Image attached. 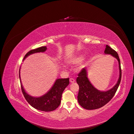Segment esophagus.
<instances>
[{"label": "esophagus", "instance_id": "obj_1", "mask_svg": "<svg viewBox=\"0 0 134 134\" xmlns=\"http://www.w3.org/2000/svg\"><path fill=\"white\" fill-rule=\"evenodd\" d=\"M69 81H70V82H71V83H73V82H75V80L74 79H73V78H71V79H69Z\"/></svg>", "mask_w": 134, "mask_h": 134}]
</instances>
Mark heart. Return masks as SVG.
Wrapping results in <instances>:
<instances>
[{
	"instance_id": "heart-1",
	"label": "heart",
	"mask_w": 134,
	"mask_h": 134,
	"mask_svg": "<svg viewBox=\"0 0 134 134\" xmlns=\"http://www.w3.org/2000/svg\"><path fill=\"white\" fill-rule=\"evenodd\" d=\"M84 56L82 54H78L72 56L66 59V62L70 66H75L79 65L83 60Z\"/></svg>"
}]
</instances>
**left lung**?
<instances>
[{"label":"left lung","instance_id":"left-lung-1","mask_svg":"<svg viewBox=\"0 0 134 134\" xmlns=\"http://www.w3.org/2000/svg\"><path fill=\"white\" fill-rule=\"evenodd\" d=\"M105 54H110L116 58L119 65V78L116 85L110 90L103 91L97 89L89 80L86 67L83 68L78 75L76 82L79 85V91L78 101L80 106L87 110H94L103 107L114 96L121 80L122 72L120 60L117 53L107 45L104 51Z\"/></svg>","mask_w":134,"mask_h":134}]
</instances>
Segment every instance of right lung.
Listing matches in <instances>:
<instances>
[{"label": "right lung", "mask_w": 134, "mask_h": 134, "mask_svg": "<svg viewBox=\"0 0 134 134\" xmlns=\"http://www.w3.org/2000/svg\"><path fill=\"white\" fill-rule=\"evenodd\" d=\"M47 49V47L44 46L33 49L26 53L23 60L31 54L37 53H43L46 51ZM20 69L19 71V76L21 88H22V91L25 99L28 103L35 109L42 111H52L58 108L61 103V97L63 91L69 83V78L57 79L55 80L53 86L46 94L40 97H32L26 92L23 86L20 79Z\"/></svg>", "instance_id": "right-lung-1"}]
</instances>
